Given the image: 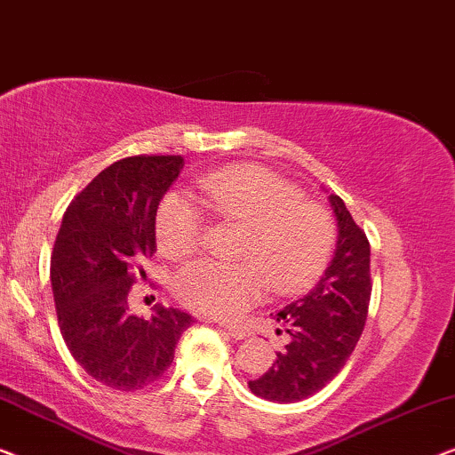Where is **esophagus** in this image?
I'll return each instance as SVG.
<instances>
[{
	"instance_id": "1",
	"label": "esophagus",
	"mask_w": 455,
	"mask_h": 455,
	"mask_svg": "<svg viewBox=\"0 0 455 455\" xmlns=\"http://www.w3.org/2000/svg\"><path fill=\"white\" fill-rule=\"evenodd\" d=\"M220 328L225 330L230 338H235V340H245V338H247V331L243 330V328H236V325H225V323H220Z\"/></svg>"
}]
</instances>
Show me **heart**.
Listing matches in <instances>:
<instances>
[{"instance_id":"obj_1","label":"heart","mask_w":455,"mask_h":455,"mask_svg":"<svg viewBox=\"0 0 455 455\" xmlns=\"http://www.w3.org/2000/svg\"><path fill=\"white\" fill-rule=\"evenodd\" d=\"M200 200L216 219L245 227L241 261L196 259L177 272L172 291L191 309L236 317L261 294L267 280L278 292L303 289L323 270L334 247V222L323 208L300 202V191L258 166H233L197 181ZM158 249L169 258L194 253L204 219L189 196L171 191L156 212Z\"/></svg>"}]
</instances>
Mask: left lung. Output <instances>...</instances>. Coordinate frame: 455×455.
<instances>
[{
  "label": "left lung",
  "instance_id": "left-lung-1",
  "mask_svg": "<svg viewBox=\"0 0 455 455\" xmlns=\"http://www.w3.org/2000/svg\"><path fill=\"white\" fill-rule=\"evenodd\" d=\"M338 241L330 266L313 289L280 309L274 319L289 344L249 389L259 398L291 404L325 387L353 355L363 334L371 297L367 235L336 194L328 196ZM280 331V330H278Z\"/></svg>",
  "mask_w": 455,
  "mask_h": 455
}]
</instances>
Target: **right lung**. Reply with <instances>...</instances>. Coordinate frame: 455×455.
I'll use <instances>...</instances> for the list:
<instances>
[{"mask_svg": "<svg viewBox=\"0 0 455 455\" xmlns=\"http://www.w3.org/2000/svg\"><path fill=\"white\" fill-rule=\"evenodd\" d=\"M181 156H130L100 171L63 214L51 255V286L61 336L92 379L136 392L169 369L194 323L155 305L140 317L127 294L156 251L158 204L183 169Z\"/></svg>", "mask_w": 455, "mask_h": 455, "instance_id": "1", "label": "right lung"}]
</instances>
